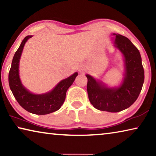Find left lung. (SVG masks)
<instances>
[{
    "mask_svg": "<svg viewBox=\"0 0 156 156\" xmlns=\"http://www.w3.org/2000/svg\"><path fill=\"white\" fill-rule=\"evenodd\" d=\"M115 36L114 43L125 57V74L122 84L118 88H107L88 74L89 100L96 109L109 112H119L135 102L142 90L144 72L139 50L126 37Z\"/></svg>",
    "mask_w": 156,
    "mask_h": 156,
    "instance_id": "8db88e82",
    "label": "left lung"
}]
</instances>
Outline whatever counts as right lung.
Here are the masks:
<instances>
[{"instance_id": "right-lung-1", "label": "right lung", "mask_w": 156, "mask_h": 156, "mask_svg": "<svg viewBox=\"0 0 156 156\" xmlns=\"http://www.w3.org/2000/svg\"><path fill=\"white\" fill-rule=\"evenodd\" d=\"M31 36H27L22 41L13 58L9 72V84L16 100L23 109L37 115H45L58 110L64 102L69 87L78 76L76 72L72 76L62 80L49 93L36 95L30 93L22 85L18 74V65L23 47Z\"/></svg>"}]
</instances>
